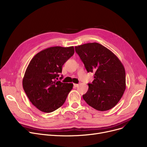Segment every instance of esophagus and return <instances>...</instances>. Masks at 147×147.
<instances>
[{
  "instance_id": "esophagus-1",
  "label": "esophagus",
  "mask_w": 147,
  "mask_h": 147,
  "mask_svg": "<svg viewBox=\"0 0 147 147\" xmlns=\"http://www.w3.org/2000/svg\"><path fill=\"white\" fill-rule=\"evenodd\" d=\"M79 84L74 83V84H73V86H74V88H77V87H78V86H79Z\"/></svg>"
}]
</instances>
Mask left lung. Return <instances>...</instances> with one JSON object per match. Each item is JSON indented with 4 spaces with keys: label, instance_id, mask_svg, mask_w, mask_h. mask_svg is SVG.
Here are the masks:
<instances>
[{
    "label": "left lung",
    "instance_id": "obj_1",
    "mask_svg": "<svg viewBox=\"0 0 147 147\" xmlns=\"http://www.w3.org/2000/svg\"><path fill=\"white\" fill-rule=\"evenodd\" d=\"M75 50L87 71L94 73V80L83 95L90 107L98 111L111 109L126 89V73L121 61L111 51L98 43L76 46Z\"/></svg>",
    "mask_w": 147,
    "mask_h": 147
}]
</instances>
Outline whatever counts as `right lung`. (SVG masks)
Here are the masks:
<instances>
[{
	"label": "right lung",
	"mask_w": 147,
	"mask_h": 147,
	"mask_svg": "<svg viewBox=\"0 0 147 147\" xmlns=\"http://www.w3.org/2000/svg\"><path fill=\"white\" fill-rule=\"evenodd\" d=\"M74 53L73 46H54L37 53L30 62L22 86L30 101L41 111L51 113L59 109L73 89V83L57 80L63 65Z\"/></svg>",
	"instance_id": "obj_1"
}]
</instances>
